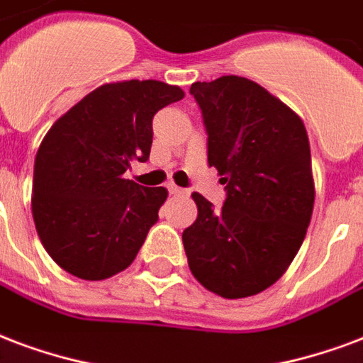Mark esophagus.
<instances>
[{
    "label": "esophagus",
    "instance_id": "1",
    "mask_svg": "<svg viewBox=\"0 0 363 363\" xmlns=\"http://www.w3.org/2000/svg\"><path fill=\"white\" fill-rule=\"evenodd\" d=\"M168 193H170V195H189V191H187V189H184V187H178V185H174V184H168Z\"/></svg>",
    "mask_w": 363,
    "mask_h": 363
}]
</instances>
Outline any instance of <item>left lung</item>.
<instances>
[{
	"instance_id": "1",
	"label": "left lung",
	"mask_w": 363,
	"mask_h": 363,
	"mask_svg": "<svg viewBox=\"0 0 363 363\" xmlns=\"http://www.w3.org/2000/svg\"><path fill=\"white\" fill-rule=\"evenodd\" d=\"M206 157L225 185L216 211L193 193L199 216L184 231L191 274L223 296L243 298L274 285L301 249L314 211L306 128L287 105L241 76L195 82Z\"/></svg>"
}]
</instances>
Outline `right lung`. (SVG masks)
I'll return each instance as SVG.
<instances>
[{
  "label": "right lung",
  "mask_w": 363,
  "mask_h": 363,
  "mask_svg": "<svg viewBox=\"0 0 363 363\" xmlns=\"http://www.w3.org/2000/svg\"><path fill=\"white\" fill-rule=\"evenodd\" d=\"M182 97L178 86L157 80L105 84L43 138L32 214L43 249L65 272L99 281L133 262L168 191L124 172L149 160L155 114Z\"/></svg>",
  "instance_id": "add662e5"
}]
</instances>
